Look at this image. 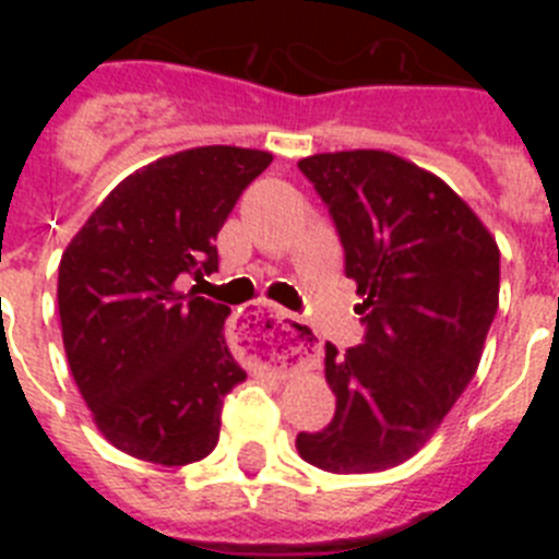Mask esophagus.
<instances>
[{
	"label": "esophagus",
	"instance_id": "esophagus-1",
	"mask_svg": "<svg viewBox=\"0 0 559 559\" xmlns=\"http://www.w3.org/2000/svg\"><path fill=\"white\" fill-rule=\"evenodd\" d=\"M237 338L251 355H263L274 360L276 349H290L299 355V364L316 355V335L302 319H296L288 310L276 308L271 302H257L240 316L237 322Z\"/></svg>",
	"mask_w": 559,
	"mask_h": 559
}]
</instances>
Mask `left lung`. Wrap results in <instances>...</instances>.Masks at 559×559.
Here are the masks:
<instances>
[{"label": "left lung", "instance_id": "1", "mask_svg": "<svg viewBox=\"0 0 559 559\" xmlns=\"http://www.w3.org/2000/svg\"><path fill=\"white\" fill-rule=\"evenodd\" d=\"M299 170L328 204L367 333L347 353L324 347L335 414L296 451L328 473L389 471L426 445L476 374L501 254L445 181L394 153H316Z\"/></svg>", "mask_w": 559, "mask_h": 559}]
</instances>
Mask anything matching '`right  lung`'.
Instances as JSON below:
<instances>
[{
	"label": "right lung",
	"instance_id": "1",
	"mask_svg": "<svg viewBox=\"0 0 559 559\" xmlns=\"http://www.w3.org/2000/svg\"><path fill=\"white\" fill-rule=\"evenodd\" d=\"M269 151L206 145L151 162L114 187L58 265L69 369L114 448L165 467L218 445L224 397L246 372L224 338L226 305L185 274L218 271L215 237Z\"/></svg>",
	"mask_w": 559,
	"mask_h": 559
}]
</instances>
